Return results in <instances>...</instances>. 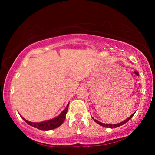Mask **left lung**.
<instances>
[{"mask_svg": "<svg viewBox=\"0 0 155 155\" xmlns=\"http://www.w3.org/2000/svg\"><path fill=\"white\" fill-rule=\"evenodd\" d=\"M134 114H135V113H133L132 115H131L130 117L129 118H127L126 120H124V121H122V122H120V123H119V124H103V123H101V122H99V121H98V120H96V119H94V118H92L93 119H94V120L95 122L97 123V124H99L100 125V126H103V127H106V128H116V127H119V126H122V125H124V124H126V123H127L128 121L130 119H131V118H132V117L133 116H134Z\"/></svg>", "mask_w": 155, "mask_h": 155, "instance_id": "8db88e82", "label": "left lung"}]
</instances>
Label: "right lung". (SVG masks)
I'll return each mask as SVG.
<instances>
[{
  "label": "right lung",
  "instance_id": "add662e5",
  "mask_svg": "<svg viewBox=\"0 0 155 155\" xmlns=\"http://www.w3.org/2000/svg\"><path fill=\"white\" fill-rule=\"evenodd\" d=\"M68 106H69V104H68L66 108H65V109L61 112L60 115L57 116L56 118H54L51 120H46V121L40 122V123H33V122H30V121H28V120H27L25 118H23L22 116H21V117H22V119L24 120L27 124L30 125L31 126L35 127V128H37L41 130H52V129L58 128V126H60L61 125L63 124V121H64L65 119V116H66L68 109Z\"/></svg>",
  "mask_w": 155,
  "mask_h": 155
}]
</instances>
